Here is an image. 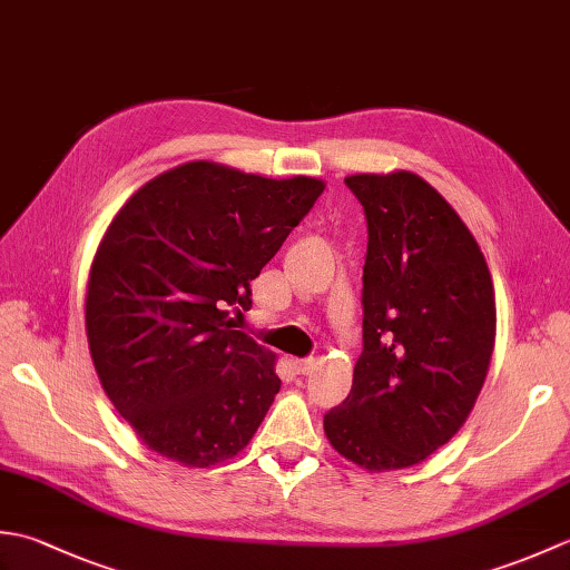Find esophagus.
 I'll return each mask as SVG.
<instances>
[{
  "label": "esophagus",
  "instance_id": "1",
  "mask_svg": "<svg viewBox=\"0 0 570 570\" xmlns=\"http://www.w3.org/2000/svg\"><path fill=\"white\" fill-rule=\"evenodd\" d=\"M316 365H318V362L313 360V357H306V360H294V362H292V367L296 370V374H311L313 370H316Z\"/></svg>",
  "mask_w": 570,
  "mask_h": 570
}]
</instances>
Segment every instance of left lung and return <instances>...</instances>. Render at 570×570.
<instances>
[{"label": "left lung", "mask_w": 570, "mask_h": 570, "mask_svg": "<svg viewBox=\"0 0 570 570\" xmlns=\"http://www.w3.org/2000/svg\"><path fill=\"white\" fill-rule=\"evenodd\" d=\"M367 217L362 355L347 399L323 419L370 472L419 465L463 426L498 331L485 254L439 190L411 171L345 178Z\"/></svg>", "instance_id": "1"}]
</instances>
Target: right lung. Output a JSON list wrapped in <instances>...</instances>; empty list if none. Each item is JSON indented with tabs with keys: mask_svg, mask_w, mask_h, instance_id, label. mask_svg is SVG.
<instances>
[{
	"mask_svg": "<svg viewBox=\"0 0 570 570\" xmlns=\"http://www.w3.org/2000/svg\"><path fill=\"white\" fill-rule=\"evenodd\" d=\"M321 178L188 161L147 180L95 252L85 333L105 394L141 443L186 468L235 458L282 390L276 355L229 313L304 220Z\"/></svg>",
	"mask_w": 570,
	"mask_h": 570,
	"instance_id": "add662e5",
	"label": "right lung"
}]
</instances>
